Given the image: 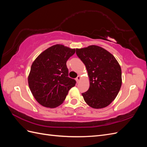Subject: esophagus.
Segmentation results:
<instances>
[{
  "label": "esophagus",
  "mask_w": 147,
  "mask_h": 147,
  "mask_svg": "<svg viewBox=\"0 0 147 147\" xmlns=\"http://www.w3.org/2000/svg\"><path fill=\"white\" fill-rule=\"evenodd\" d=\"M75 80H76V81L77 82H78L79 81H80V75H78L77 76V77L75 78Z\"/></svg>",
  "instance_id": "34e87169"
}]
</instances>
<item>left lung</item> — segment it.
I'll use <instances>...</instances> for the list:
<instances>
[{
    "label": "left lung",
    "instance_id": "8db88e82",
    "mask_svg": "<svg viewBox=\"0 0 147 147\" xmlns=\"http://www.w3.org/2000/svg\"><path fill=\"white\" fill-rule=\"evenodd\" d=\"M76 54L90 77V88L82 93L84 101L94 109L108 106L121 86V69L118 61L109 51L96 45L76 49Z\"/></svg>",
    "mask_w": 147,
    "mask_h": 147
}]
</instances>
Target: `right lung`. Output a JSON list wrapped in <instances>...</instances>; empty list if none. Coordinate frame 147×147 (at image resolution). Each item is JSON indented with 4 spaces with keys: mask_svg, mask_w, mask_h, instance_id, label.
<instances>
[{
    "mask_svg": "<svg viewBox=\"0 0 147 147\" xmlns=\"http://www.w3.org/2000/svg\"><path fill=\"white\" fill-rule=\"evenodd\" d=\"M75 49L55 45L42 52L31 65L28 83L31 92L40 104L55 108L65 100L76 81L69 78L66 63Z\"/></svg>",
    "mask_w": 147,
    "mask_h": 147,
    "instance_id": "1",
    "label": "right lung"
}]
</instances>
